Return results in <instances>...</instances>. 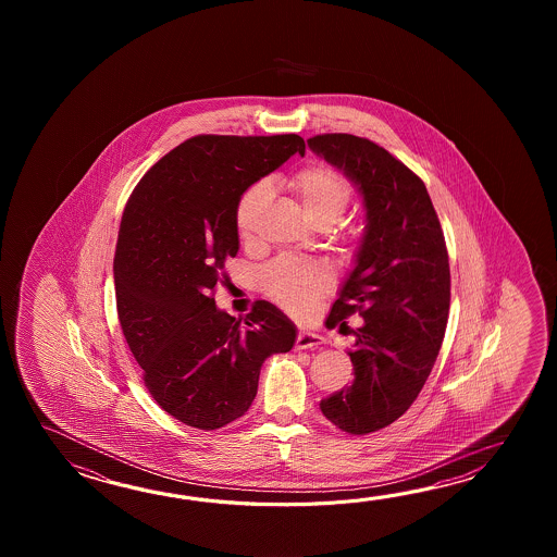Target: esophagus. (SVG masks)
<instances>
[{
  "label": "esophagus",
  "instance_id": "obj_1",
  "mask_svg": "<svg viewBox=\"0 0 557 557\" xmlns=\"http://www.w3.org/2000/svg\"><path fill=\"white\" fill-rule=\"evenodd\" d=\"M324 343V338L317 334V332L302 331L298 332V336H296V348L298 350H305V348H314V346H320V344Z\"/></svg>",
  "mask_w": 557,
  "mask_h": 557
}]
</instances>
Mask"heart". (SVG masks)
I'll return each instance as SVG.
<instances>
[{
    "mask_svg": "<svg viewBox=\"0 0 557 557\" xmlns=\"http://www.w3.org/2000/svg\"><path fill=\"white\" fill-rule=\"evenodd\" d=\"M286 189L293 193L308 221L320 228L338 223L352 199L350 181L329 165L305 166L286 181ZM269 199L271 185L264 181L255 183L238 199L235 223L238 238L245 245L255 243L257 225ZM261 283L264 293L284 310L305 317L319 302L320 296L331 290L332 274L320 262L276 259L262 271Z\"/></svg>",
    "mask_w": 557,
    "mask_h": 557,
    "instance_id": "b5f03b06",
    "label": "heart"
}]
</instances>
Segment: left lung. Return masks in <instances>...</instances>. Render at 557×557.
<instances>
[{
	"mask_svg": "<svg viewBox=\"0 0 557 557\" xmlns=\"http://www.w3.org/2000/svg\"><path fill=\"white\" fill-rule=\"evenodd\" d=\"M307 143L355 183L367 209L355 269L326 319L341 331L350 314L364 319L348 352L355 382L320 400L334 426L362 436L391 426L426 384L448 324V250L426 185L384 147L348 133Z\"/></svg>",
	"mask_w": 557,
	"mask_h": 557,
	"instance_id": "8db88e82",
	"label": "left lung"
}]
</instances>
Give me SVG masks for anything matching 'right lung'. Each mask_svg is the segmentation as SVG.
Instances as JSON below:
<instances>
[{
    "mask_svg": "<svg viewBox=\"0 0 557 557\" xmlns=\"http://www.w3.org/2000/svg\"><path fill=\"white\" fill-rule=\"evenodd\" d=\"M295 153V133L199 135L154 163L125 205L113 261L121 331L154 403L187 426L240 418L262 362L295 346V324L271 302L257 300L240 324L213 298L238 252V199Z\"/></svg>",
    "mask_w": 557,
    "mask_h": 557,
    "instance_id": "1",
    "label": "right lung"
}]
</instances>
